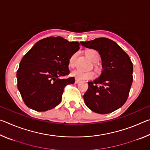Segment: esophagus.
<instances>
[{"mask_svg": "<svg viewBox=\"0 0 150 150\" xmlns=\"http://www.w3.org/2000/svg\"><path fill=\"white\" fill-rule=\"evenodd\" d=\"M80 80H79V79H75V84H78V83H80Z\"/></svg>", "mask_w": 150, "mask_h": 150, "instance_id": "esophagus-1", "label": "esophagus"}]
</instances>
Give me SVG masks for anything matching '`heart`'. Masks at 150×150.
Wrapping results in <instances>:
<instances>
[{"instance_id":"1","label":"heart","mask_w":150,"mask_h":150,"mask_svg":"<svg viewBox=\"0 0 150 150\" xmlns=\"http://www.w3.org/2000/svg\"><path fill=\"white\" fill-rule=\"evenodd\" d=\"M77 53H75L73 54L70 57L69 59V65L70 67H73L75 63V61L76 57H77ZM86 55L89 59L91 62L93 63H97L100 59V55L98 54L97 51L95 50H88L86 52ZM72 77H75V79L79 80H83V79H91L94 77L95 76V73L93 71H83L82 69H77L75 70H73V71L71 73Z\"/></svg>"}]
</instances>
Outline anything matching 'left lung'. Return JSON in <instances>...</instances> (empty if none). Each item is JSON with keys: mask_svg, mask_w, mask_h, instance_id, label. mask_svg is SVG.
Instances as JSON below:
<instances>
[{"mask_svg": "<svg viewBox=\"0 0 150 150\" xmlns=\"http://www.w3.org/2000/svg\"><path fill=\"white\" fill-rule=\"evenodd\" d=\"M87 48L98 51L103 71L83 96L86 106L98 114H108L120 108L128 97L133 81V65L128 55L116 44L106 38L81 42Z\"/></svg>", "mask_w": 150, "mask_h": 150, "instance_id": "1", "label": "left lung"}]
</instances>
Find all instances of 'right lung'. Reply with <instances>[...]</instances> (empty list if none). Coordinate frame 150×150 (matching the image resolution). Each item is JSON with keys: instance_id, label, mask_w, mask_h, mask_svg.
<instances>
[{"instance_id": "obj_1", "label": "right lung", "mask_w": 150, "mask_h": 150, "mask_svg": "<svg viewBox=\"0 0 150 150\" xmlns=\"http://www.w3.org/2000/svg\"><path fill=\"white\" fill-rule=\"evenodd\" d=\"M78 42L62 37H49L35 43L22 58L17 71V87L30 108L44 112L61 103L66 85L73 84L69 74V59L79 50Z\"/></svg>"}]
</instances>
